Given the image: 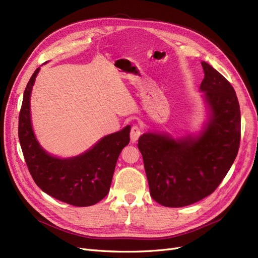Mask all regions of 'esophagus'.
I'll list each match as a JSON object with an SVG mask.
<instances>
[{"label":"esophagus","instance_id":"1","mask_svg":"<svg viewBox=\"0 0 258 258\" xmlns=\"http://www.w3.org/2000/svg\"><path fill=\"white\" fill-rule=\"evenodd\" d=\"M142 135V127L140 126V124H134V126L131 127L130 130V139H131V142L135 143L138 141V139L140 138V136Z\"/></svg>","mask_w":258,"mask_h":258}]
</instances>
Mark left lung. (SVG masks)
<instances>
[{
    "label": "left lung",
    "mask_w": 258,
    "mask_h": 258,
    "mask_svg": "<svg viewBox=\"0 0 258 258\" xmlns=\"http://www.w3.org/2000/svg\"><path fill=\"white\" fill-rule=\"evenodd\" d=\"M201 66L205 79L200 89L212 112L206 130L197 139L178 140L150 132L138 142L151 196L169 208L189 206L212 194L239 151L241 115L236 91L207 62Z\"/></svg>",
    "instance_id": "obj_1"
}]
</instances>
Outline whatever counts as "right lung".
Masks as SVG:
<instances>
[{"label": "right lung", "mask_w": 258, "mask_h": 258, "mask_svg": "<svg viewBox=\"0 0 258 258\" xmlns=\"http://www.w3.org/2000/svg\"><path fill=\"white\" fill-rule=\"evenodd\" d=\"M40 68L27 85L19 113L18 137L29 172L49 196L75 207H89L110 191L117 159L129 144L130 126L104 137L91 150L74 158L59 159L37 143L30 118V96Z\"/></svg>", "instance_id": "right-lung-1"}]
</instances>
